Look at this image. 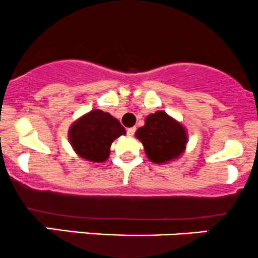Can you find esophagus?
<instances>
[{"label": "esophagus", "instance_id": "obj_1", "mask_svg": "<svg viewBox=\"0 0 258 258\" xmlns=\"http://www.w3.org/2000/svg\"><path fill=\"white\" fill-rule=\"evenodd\" d=\"M135 130H137V128H134V126H133V128H128L126 129V134H128L129 137H133V135L135 134Z\"/></svg>", "mask_w": 258, "mask_h": 258}]
</instances>
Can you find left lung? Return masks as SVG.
I'll return each instance as SVG.
<instances>
[{
	"mask_svg": "<svg viewBox=\"0 0 258 258\" xmlns=\"http://www.w3.org/2000/svg\"><path fill=\"white\" fill-rule=\"evenodd\" d=\"M141 141L146 156L154 163H166L184 152L187 132L179 121L163 110L155 112L145 119V125L135 133Z\"/></svg>",
	"mask_w": 258,
	"mask_h": 258,
	"instance_id": "1",
	"label": "left lung"
}]
</instances>
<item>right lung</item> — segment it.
Instances as JSON below:
<instances>
[{"mask_svg": "<svg viewBox=\"0 0 258 258\" xmlns=\"http://www.w3.org/2000/svg\"><path fill=\"white\" fill-rule=\"evenodd\" d=\"M125 134L118 119L99 109H93L74 121L69 129V140L80 157L86 161L103 162L109 156L110 145Z\"/></svg>", "mask_w": 258, "mask_h": 258, "instance_id": "add662e5", "label": "right lung"}]
</instances>
